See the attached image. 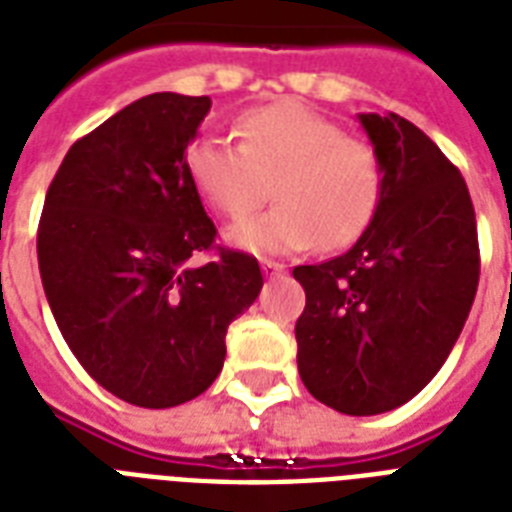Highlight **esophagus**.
I'll return each mask as SVG.
<instances>
[{"mask_svg":"<svg viewBox=\"0 0 512 512\" xmlns=\"http://www.w3.org/2000/svg\"><path fill=\"white\" fill-rule=\"evenodd\" d=\"M263 273H265V279H273V276H281L284 273V265L276 263V260H263Z\"/></svg>","mask_w":512,"mask_h":512,"instance_id":"esophagus-1","label":"esophagus"}]
</instances>
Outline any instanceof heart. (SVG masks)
Instances as JSON below:
<instances>
[{
	"label": "heart",
	"mask_w": 512,
	"mask_h": 512,
	"mask_svg": "<svg viewBox=\"0 0 512 512\" xmlns=\"http://www.w3.org/2000/svg\"><path fill=\"white\" fill-rule=\"evenodd\" d=\"M239 146L193 140L185 172L201 199L225 217H244L273 177L276 207L233 225L228 244L255 255H292L313 244L342 249L369 228L382 196L372 146L345 138L340 124L300 100L252 108L236 119Z\"/></svg>",
	"instance_id": "b5f03b06"
}]
</instances>
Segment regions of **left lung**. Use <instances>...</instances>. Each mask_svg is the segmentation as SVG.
I'll return each instance as SVG.
<instances>
[{"label": "left lung", "instance_id": "8db88e82", "mask_svg": "<svg viewBox=\"0 0 512 512\" xmlns=\"http://www.w3.org/2000/svg\"><path fill=\"white\" fill-rule=\"evenodd\" d=\"M382 164V196L353 247L297 265L305 311L297 369L321 404L369 417L406 404L452 353L478 289L468 185L398 114H358Z\"/></svg>", "mask_w": 512, "mask_h": 512}]
</instances>
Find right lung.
<instances>
[{
    "mask_svg": "<svg viewBox=\"0 0 512 512\" xmlns=\"http://www.w3.org/2000/svg\"><path fill=\"white\" fill-rule=\"evenodd\" d=\"M207 95L154 92L76 140L44 199L36 255L44 295L92 380L127 404L167 409L201 396L225 361V332L255 303V257L215 244L185 148Z\"/></svg>",
    "mask_w": 512,
    "mask_h": 512,
    "instance_id": "1",
    "label": "right lung"
}]
</instances>
